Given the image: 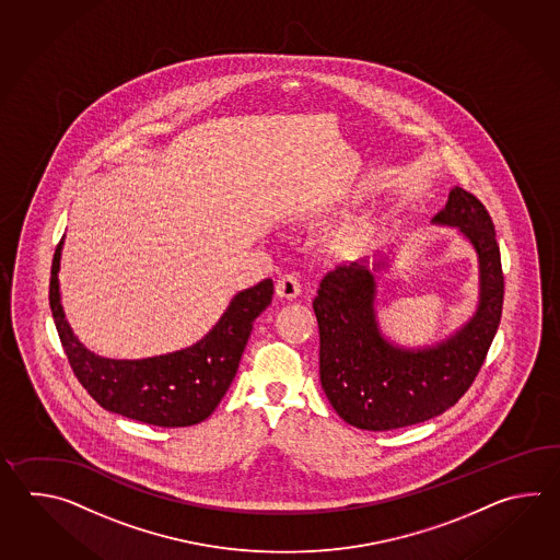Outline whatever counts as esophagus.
<instances>
[{
  "mask_svg": "<svg viewBox=\"0 0 560 560\" xmlns=\"http://www.w3.org/2000/svg\"><path fill=\"white\" fill-rule=\"evenodd\" d=\"M302 292V284H300V278L296 275H285L278 280L276 284V294L284 300H292Z\"/></svg>",
  "mask_w": 560,
  "mask_h": 560,
  "instance_id": "34e87169",
  "label": "esophagus"
}]
</instances>
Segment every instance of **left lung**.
Returning <instances> with one entry per match:
<instances>
[{
    "instance_id": "8db88e82",
    "label": "left lung",
    "mask_w": 560,
    "mask_h": 560,
    "mask_svg": "<svg viewBox=\"0 0 560 560\" xmlns=\"http://www.w3.org/2000/svg\"><path fill=\"white\" fill-rule=\"evenodd\" d=\"M432 224L456 228L478 258V304L456 332L420 348L394 345L382 334L374 275L390 266L388 256L338 264L312 302L322 388L338 417L357 429H402L448 410L475 382L499 330L504 278L487 208L454 186Z\"/></svg>"
}]
</instances>
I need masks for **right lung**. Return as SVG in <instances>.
I'll use <instances>...</instances> for the list:
<instances>
[{"label": "right lung", "instance_id": "add662e5", "mask_svg": "<svg viewBox=\"0 0 560 560\" xmlns=\"http://www.w3.org/2000/svg\"><path fill=\"white\" fill-rule=\"evenodd\" d=\"M61 248L63 240L51 262L49 308L73 374L95 402L109 412L164 429L191 427L210 417L236 376L254 320L272 302L275 282L266 278L238 292L196 345L162 357L114 360L90 352L66 320L58 280Z\"/></svg>", "mask_w": 560, "mask_h": 560}]
</instances>
